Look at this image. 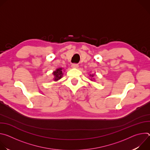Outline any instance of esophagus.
Returning <instances> with one entry per match:
<instances>
[{"mask_svg": "<svg viewBox=\"0 0 150 150\" xmlns=\"http://www.w3.org/2000/svg\"><path fill=\"white\" fill-rule=\"evenodd\" d=\"M71 67L72 68H77L78 67V64H76V63H72Z\"/></svg>", "mask_w": 150, "mask_h": 150, "instance_id": "34e87169", "label": "esophagus"}]
</instances>
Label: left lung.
<instances>
[{
  "instance_id": "left-lung-1",
  "label": "left lung",
  "mask_w": 150,
  "mask_h": 150,
  "mask_svg": "<svg viewBox=\"0 0 150 150\" xmlns=\"http://www.w3.org/2000/svg\"><path fill=\"white\" fill-rule=\"evenodd\" d=\"M90 76H91V77H92V78H93V76H94V75H93H93H90ZM93 79H94V78H93ZM91 79V81H93V79Z\"/></svg>"
}]
</instances>
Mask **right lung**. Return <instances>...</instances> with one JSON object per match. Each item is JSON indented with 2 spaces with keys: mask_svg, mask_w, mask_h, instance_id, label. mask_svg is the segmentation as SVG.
<instances>
[{
  "mask_svg": "<svg viewBox=\"0 0 150 150\" xmlns=\"http://www.w3.org/2000/svg\"><path fill=\"white\" fill-rule=\"evenodd\" d=\"M53 74L54 75L53 79L54 81H57V80L60 79L62 77V75H63L62 68H60L57 69L55 71H54L53 72Z\"/></svg>",
  "mask_w": 150,
  "mask_h": 150,
  "instance_id": "1",
  "label": "right lung"
}]
</instances>
